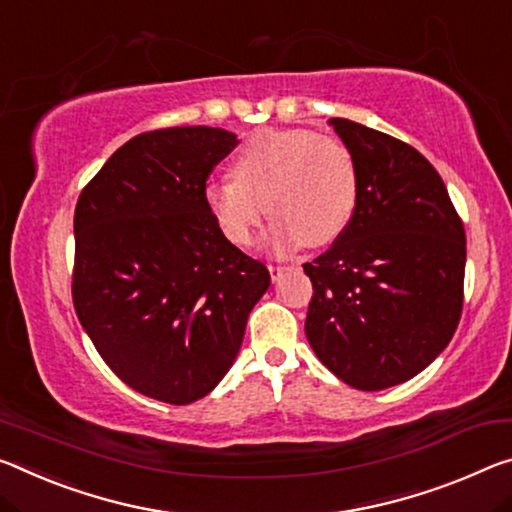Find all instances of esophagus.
I'll use <instances>...</instances> for the list:
<instances>
[{
  "label": "esophagus",
  "instance_id": "obj_1",
  "mask_svg": "<svg viewBox=\"0 0 512 512\" xmlns=\"http://www.w3.org/2000/svg\"><path fill=\"white\" fill-rule=\"evenodd\" d=\"M285 269H287L285 264H269V273H271L273 280H278L280 275H282V271H285Z\"/></svg>",
  "mask_w": 512,
  "mask_h": 512
}]
</instances>
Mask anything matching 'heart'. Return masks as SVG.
<instances>
[{
	"mask_svg": "<svg viewBox=\"0 0 512 512\" xmlns=\"http://www.w3.org/2000/svg\"><path fill=\"white\" fill-rule=\"evenodd\" d=\"M232 173V180L205 186V205L234 246L253 243L266 212L273 218L269 246H328L342 237L358 205L355 154L314 129H259Z\"/></svg>",
	"mask_w": 512,
	"mask_h": 512,
	"instance_id": "1",
	"label": "heart"
}]
</instances>
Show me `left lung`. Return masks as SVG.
Returning <instances> with one entry per match:
<instances>
[{
    "mask_svg": "<svg viewBox=\"0 0 512 512\" xmlns=\"http://www.w3.org/2000/svg\"><path fill=\"white\" fill-rule=\"evenodd\" d=\"M360 170L351 223L303 264L316 358L362 392L405 383L451 342L465 298V227L437 170L394 136L330 118Z\"/></svg>",
    "mask_w": 512,
    "mask_h": 512,
    "instance_id": "left-lung-1",
    "label": "left lung"
}]
</instances>
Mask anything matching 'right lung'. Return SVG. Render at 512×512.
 <instances>
[{"instance_id": "1", "label": "right lung", "mask_w": 512, "mask_h": 512, "mask_svg": "<svg viewBox=\"0 0 512 512\" xmlns=\"http://www.w3.org/2000/svg\"><path fill=\"white\" fill-rule=\"evenodd\" d=\"M234 145L218 127L143 132L77 200L75 312L109 369L150 399L186 405L212 392L271 285L205 205L209 175Z\"/></svg>"}]
</instances>
